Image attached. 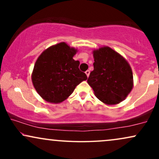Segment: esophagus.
<instances>
[{"mask_svg": "<svg viewBox=\"0 0 159 159\" xmlns=\"http://www.w3.org/2000/svg\"><path fill=\"white\" fill-rule=\"evenodd\" d=\"M90 70H87V71H86V72H85V73H86V75H87V77H89V75H90Z\"/></svg>", "mask_w": 159, "mask_h": 159, "instance_id": "esophagus-1", "label": "esophagus"}]
</instances>
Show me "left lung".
Instances as JSON below:
<instances>
[{
  "label": "left lung",
  "instance_id": "1",
  "mask_svg": "<svg viewBox=\"0 0 159 159\" xmlns=\"http://www.w3.org/2000/svg\"><path fill=\"white\" fill-rule=\"evenodd\" d=\"M93 71L87 82L100 101L107 105L120 103L133 87L132 71L128 62L109 47L93 52Z\"/></svg>",
  "mask_w": 159,
  "mask_h": 159
}]
</instances>
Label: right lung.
Returning <instances> with one entry per match:
<instances>
[{
  "label": "right lung",
  "mask_w": 159,
  "mask_h": 159,
  "mask_svg": "<svg viewBox=\"0 0 159 159\" xmlns=\"http://www.w3.org/2000/svg\"><path fill=\"white\" fill-rule=\"evenodd\" d=\"M77 50L65 43L50 47L40 54L32 74L33 84L47 102L59 103L68 98L87 75L78 66L73 56Z\"/></svg>",
  "instance_id": "right-lung-1"
}]
</instances>
